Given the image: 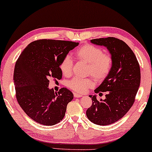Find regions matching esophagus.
I'll list each match as a JSON object with an SVG mask.
<instances>
[{"label": "esophagus", "mask_w": 152, "mask_h": 152, "mask_svg": "<svg viewBox=\"0 0 152 152\" xmlns=\"http://www.w3.org/2000/svg\"><path fill=\"white\" fill-rule=\"evenodd\" d=\"M82 96H83V95H81V94H78V93H74V97H81Z\"/></svg>", "instance_id": "34e87169"}]
</instances>
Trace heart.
Returning a JSON list of instances; mask_svg holds the SVG:
<instances>
[{
	"instance_id": "1",
	"label": "heart",
	"mask_w": 152,
	"mask_h": 152,
	"mask_svg": "<svg viewBox=\"0 0 152 152\" xmlns=\"http://www.w3.org/2000/svg\"><path fill=\"white\" fill-rule=\"evenodd\" d=\"M75 58L88 64L87 74L91 75L97 80H102L111 71L113 59L109 54L104 53L102 50L95 45L86 44L79 48L74 54ZM60 69L64 75L72 74V60L69 56H66L60 63ZM95 86L92 77H75L69 81L68 86L77 93H85L88 88Z\"/></svg>"
}]
</instances>
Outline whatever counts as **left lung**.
Returning <instances> with one entry per match:
<instances>
[{
    "label": "left lung",
    "instance_id": "1",
    "mask_svg": "<svg viewBox=\"0 0 152 152\" xmlns=\"http://www.w3.org/2000/svg\"><path fill=\"white\" fill-rule=\"evenodd\" d=\"M91 42L109 50L113 65L95 90V93L107 92L106 99L97 100L96 95H89L93 103L87 109L86 116L94 124L107 125L121 119L134 104L140 84V66L132 50L119 39L107 37L92 39Z\"/></svg>",
    "mask_w": 152,
    "mask_h": 152
}]
</instances>
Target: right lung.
Here are the masks:
<instances>
[{
    "label": "right lung",
    "mask_w": 152,
    "mask_h": 152,
    "mask_svg": "<svg viewBox=\"0 0 152 152\" xmlns=\"http://www.w3.org/2000/svg\"><path fill=\"white\" fill-rule=\"evenodd\" d=\"M79 45L72 41L39 39L30 43L16 62L14 83L16 97L27 115L39 124L52 126L63 119L73 94L66 88L56 93L49 79L61 80L60 63Z\"/></svg>",
    "instance_id": "add662e5"
}]
</instances>
